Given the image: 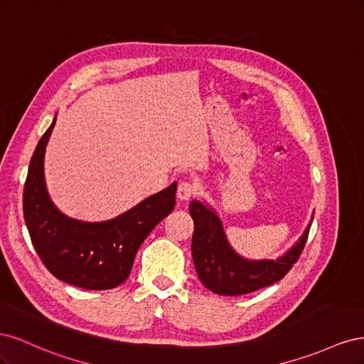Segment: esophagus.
<instances>
[{
    "instance_id": "esophagus-1",
    "label": "esophagus",
    "mask_w": 364,
    "mask_h": 364,
    "mask_svg": "<svg viewBox=\"0 0 364 364\" xmlns=\"http://www.w3.org/2000/svg\"><path fill=\"white\" fill-rule=\"evenodd\" d=\"M194 194H196V186H194V185H191V183H188V182L179 183V186H178V199H179L181 202L188 200L190 197H193Z\"/></svg>"
}]
</instances>
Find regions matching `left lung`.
Segmentation results:
<instances>
[{
  "label": "left lung",
  "instance_id": "obj_1",
  "mask_svg": "<svg viewBox=\"0 0 364 364\" xmlns=\"http://www.w3.org/2000/svg\"><path fill=\"white\" fill-rule=\"evenodd\" d=\"M190 215L194 222L191 240L197 277L215 294L238 296L257 291L281 281L302 253L311 222L296 243L277 259H247L229 245L218 214L206 202L193 200Z\"/></svg>",
  "mask_w": 364,
  "mask_h": 364
}]
</instances>
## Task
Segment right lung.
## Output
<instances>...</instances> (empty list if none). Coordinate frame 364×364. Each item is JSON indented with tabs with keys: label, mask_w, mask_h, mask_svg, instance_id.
I'll use <instances>...</instances> for the list:
<instances>
[{
	"label": "right lung",
	"mask_w": 364,
	"mask_h": 364,
	"mask_svg": "<svg viewBox=\"0 0 364 364\" xmlns=\"http://www.w3.org/2000/svg\"><path fill=\"white\" fill-rule=\"evenodd\" d=\"M39 139L24 185V218L41 261L58 279L86 290H107L130 274L136 252L176 203V186L139 202L105 222H83L65 215L50 199L43 158L53 127Z\"/></svg>",
	"instance_id": "right-lung-1"
}]
</instances>
